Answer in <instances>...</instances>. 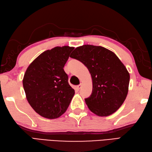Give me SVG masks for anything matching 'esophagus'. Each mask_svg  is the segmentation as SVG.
Masks as SVG:
<instances>
[{"label":"esophagus","instance_id":"obj_1","mask_svg":"<svg viewBox=\"0 0 152 152\" xmlns=\"http://www.w3.org/2000/svg\"><path fill=\"white\" fill-rule=\"evenodd\" d=\"M81 86H82V84H79V85H78V86H77V90H80V89L81 88Z\"/></svg>","mask_w":152,"mask_h":152}]
</instances>
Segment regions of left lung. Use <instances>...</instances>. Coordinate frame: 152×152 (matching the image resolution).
Instances as JSON below:
<instances>
[{
    "label": "left lung",
    "mask_w": 152,
    "mask_h": 152,
    "mask_svg": "<svg viewBox=\"0 0 152 152\" xmlns=\"http://www.w3.org/2000/svg\"><path fill=\"white\" fill-rule=\"evenodd\" d=\"M70 57L86 66L93 90L85 102L91 112L106 117L119 109L128 92L129 74L125 66L112 51L102 46L83 45L76 48Z\"/></svg>",
    "instance_id": "8db88e82"
}]
</instances>
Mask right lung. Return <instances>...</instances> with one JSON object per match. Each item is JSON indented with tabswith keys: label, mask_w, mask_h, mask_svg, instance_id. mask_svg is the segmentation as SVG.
<instances>
[{
	"label": "right lung",
	"mask_w": 152,
	"mask_h": 152,
	"mask_svg": "<svg viewBox=\"0 0 152 152\" xmlns=\"http://www.w3.org/2000/svg\"><path fill=\"white\" fill-rule=\"evenodd\" d=\"M73 47L57 46L37 57L23 80L29 104L40 116L53 119L68 109L75 94L63 69Z\"/></svg>",
	"instance_id": "obj_1"
}]
</instances>
